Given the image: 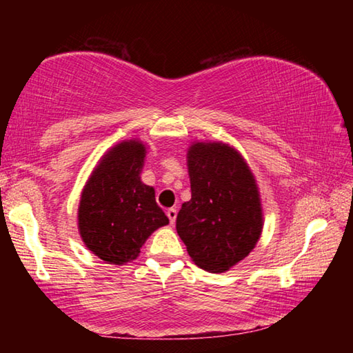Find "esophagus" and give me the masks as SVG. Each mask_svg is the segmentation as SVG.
<instances>
[{
  "label": "esophagus",
  "mask_w": 353,
  "mask_h": 353,
  "mask_svg": "<svg viewBox=\"0 0 353 353\" xmlns=\"http://www.w3.org/2000/svg\"><path fill=\"white\" fill-rule=\"evenodd\" d=\"M166 216L170 218V223L174 224L176 223V218H177V210L176 208H168V212H166Z\"/></svg>",
  "instance_id": "obj_1"
}]
</instances>
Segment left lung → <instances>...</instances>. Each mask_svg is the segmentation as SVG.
<instances>
[{
  "instance_id": "obj_1",
  "label": "left lung",
  "mask_w": 353,
  "mask_h": 353,
  "mask_svg": "<svg viewBox=\"0 0 353 353\" xmlns=\"http://www.w3.org/2000/svg\"><path fill=\"white\" fill-rule=\"evenodd\" d=\"M191 199L176 229L202 270L224 272L255 248L263 229L259 187L243 155L225 143H193L187 154Z\"/></svg>"
}]
</instances>
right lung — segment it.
Masks as SVG:
<instances>
[{
	"label": "right lung",
	"instance_id": "right-lung-1",
	"mask_svg": "<svg viewBox=\"0 0 353 353\" xmlns=\"http://www.w3.org/2000/svg\"><path fill=\"white\" fill-rule=\"evenodd\" d=\"M146 146L140 140L121 141L99 160L82 190L77 225L88 250L110 265L135 260L140 248L166 225L155 191L141 182Z\"/></svg>",
	"mask_w": 353,
	"mask_h": 353
}]
</instances>
